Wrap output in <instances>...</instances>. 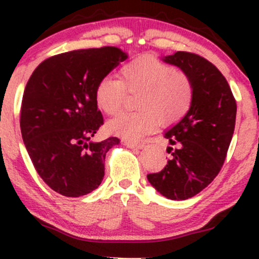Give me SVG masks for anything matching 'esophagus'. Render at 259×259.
I'll return each mask as SVG.
<instances>
[{
  "instance_id": "esophagus-1",
  "label": "esophagus",
  "mask_w": 259,
  "mask_h": 259,
  "mask_svg": "<svg viewBox=\"0 0 259 259\" xmlns=\"http://www.w3.org/2000/svg\"><path fill=\"white\" fill-rule=\"evenodd\" d=\"M124 145L130 149H142L144 144H139V143H133V142H124Z\"/></svg>"
}]
</instances>
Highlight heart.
<instances>
[{
	"label": "heart",
	"mask_w": 259,
	"mask_h": 259,
	"mask_svg": "<svg viewBox=\"0 0 259 259\" xmlns=\"http://www.w3.org/2000/svg\"><path fill=\"white\" fill-rule=\"evenodd\" d=\"M120 80L104 76L95 86L100 110L114 115L121 109L126 91L140 93L137 113H121L108 124L110 133L129 142H139L158 122L170 125L189 111L193 83L185 72L153 56H140L120 67Z\"/></svg>",
	"instance_id": "heart-1"
}]
</instances>
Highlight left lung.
Segmentation results:
<instances>
[{
    "instance_id": "obj_1",
    "label": "left lung",
    "mask_w": 259,
    "mask_h": 259,
    "mask_svg": "<svg viewBox=\"0 0 259 259\" xmlns=\"http://www.w3.org/2000/svg\"><path fill=\"white\" fill-rule=\"evenodd\" d=\"M163 60L189 76L193 101L185 116L164 134L170 143L168 164L148 174V180L164 197L185 200L221 171L234 133L237 104L226 77L204 57L178 51Z\"/></svg>"
}]
</instances>
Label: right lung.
<instances>
[{"instance_id": "right-lung-1", "label": "right lung", "mask_w": 259, "mask_h": 259, "mask_svg": "<svg viewBox=\"0 0 259 259\" xmlns=\"http://www.w3.org/2000/svg\"><path fill=\"white\" fill-rule=\"evenodd\" d=\"M126 59L114 46L75 50L46 59L28 79L21 134L38 176L59 194L81 197L101 184L106 153L120 140L91 142L104 124L95 86Z\"/></svg>"}]
</instances>
